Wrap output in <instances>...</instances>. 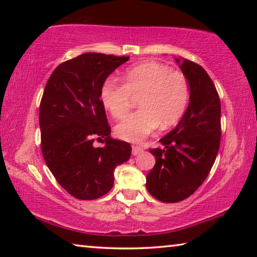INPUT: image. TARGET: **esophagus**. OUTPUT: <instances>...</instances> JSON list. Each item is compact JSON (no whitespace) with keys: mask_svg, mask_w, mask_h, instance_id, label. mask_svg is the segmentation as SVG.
<instances>
[{"mask_svg":"<svg viewBox=\"0 0 257 257\" xmlns=\"http://www.w3.org/2000/svg\"><path fill=\"white\" fill-rule=\"evenodd\" d=\"M144 151L142 146H133V155H138Z\"/></svg>","mask_w":257,"mask_h":257,"instance_id":"esophagus-1","label":"esophagus"}]
</instances>
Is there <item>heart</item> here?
<instances>
[{
    "label": "heart",
    "mask_w": 257,
    "mask_h": 257,
    "mask_svg": "<svg viewBox=\"0 0 257 257\" xmlns=\"http://www.w3.org/2000/svg\"><path fill=\"white\" fill-rule=\"evenodd\" d=\"M121 82L107 78L101 87L103 106L120 119L139 96V110L130 113L115 127L119 138L141 142L159 127L167 129L178 122L189 101V82L184 72L171 70L159 62H144L127 69Z\"/></svg>",
    "instance_id": "obj_1"
}]
</instances>
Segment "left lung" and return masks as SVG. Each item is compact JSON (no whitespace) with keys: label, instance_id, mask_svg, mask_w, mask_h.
Wrapping results in <instances>:
<instances>
[{"label":"left lung","instance_id":"1","mask_svg":"<svg viewBox=\"0 0 257 257\" xmlns=\"http://www.w3.org/2000/svg\"><path fill=\"white\" fill-rule=\"evenodd\" d=\"M180 69L189 82V105L177 127L160 139L164 149H150L156 162L146 177L147 190L164 203L184 201L198 189L221 141V103L212 79L193 61L185 59Z\"/></svg>","mask_w":257,"mask_h":257}]
</instances>
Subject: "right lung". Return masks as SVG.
<instances>
[{"instance_id":"1","label":"right lung","mask_w":257,"mask_h":257,"mask_svg":"<svg viewBox=\"0 0 257 257\" xmlns=\"http://www.w3.org/2000/svg\"><path fill=\"white\" fill-rule=\"evenodd\" d=\"M129 56L85 53L61 63L46 82L40 105L41 149L56 181L78 199H96L111 190L116 165L132 146L111 138L101 87ZM95 139L103 148H95Z\"/></svg>"}]
</instances>
